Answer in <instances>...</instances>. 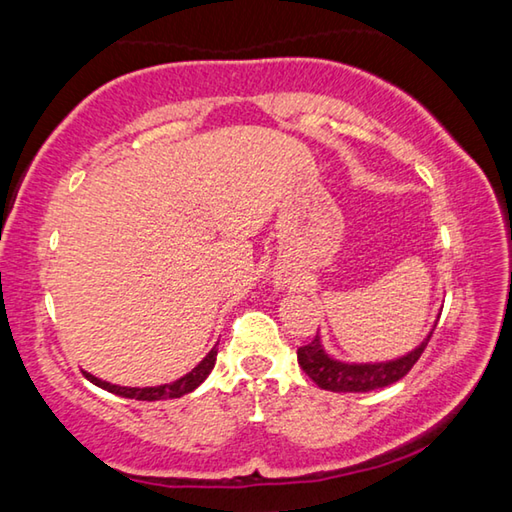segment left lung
<instances>
[{
    "instance_id": "8db88e82",
    "label": "left lung",
    "mask_w": 512,
    "mask_h": 512,
    "mask_svg": "<svg viewBox=\"0 0 512 512\" xmlns=\"http://www.w3.org/2000/svg\"><path fill=\"white\" fill-rule=\"evenodd\" d=\"M431 334L418 345V348L406 354V357L386 361V363H341L336 359H329L316 334L314 341L298 348V363L300 368L305 370V375L320 388H325V391H332V393L377 391V388L391 386L395 381H400L402 377L409 375V370L418 363L424 348H427Z\"/></svg>"
}]
</instances>
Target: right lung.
<instances>
[{
    "instance_id": "1",
    "label": "right lung",
    "mask_w": 512,
    "mask_h": 512,
    "mask_svg": "<svg viewBox=\"0 0 512 512\" xmlns=\"http://www.w3.org/2000/svg\"><path fill=\"white\" fill-rule=\"evenodd\" d=\"M216 345L210 350V354L198 363V366L189 372V375L180 377L176 381H171V384H164V386H153V388H128V386H115V384H108V381H101L90 372H83L85 379L92 381L94 386L103 388V391L108 393H115L121 397H128V400H142V402H155V400H173V397H183L187 393H192L194 388H198L205 381V377L210 375L212 368H214V361H216Z\"/></svg>"
}]
</instances>
